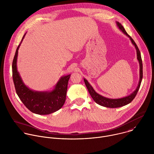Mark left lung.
<instances>
[{"instance_id":"1","label":"left lung","mask_w":154,"mask_h":154,"mask_svg":"<svg viewBox=\"0 0 154 154\" xmlns=\"http://www.w3.org/2000/svg\"><path fill=\"white\" fill-rule=\"evenodd\" d=\"M117 25L118 26V27L119 28V29L125 34H126L128 37H129L130 40H131V42L132 43V44L135 46V49L137 50V59L139 62V64H140V81L138 85V86L137 88V89L134 91V92H133V93H132L131 95L123 97V98H116V99H112V98H108L105 97H103L100 95V94H97L94 89H93V88L91 86V85L88 83V82L84 79V82L85 83L86 85V86L91 95V96L92 97V98H93V100L95 101V103H97V104H98L99 105H101L102 106H105L106 108H119V107H122L123 106H125L129 103H130L134 99V98L135 97L140 85H141V82L143 79V64H142V60H141V54H140V51L137 46V45H136L135 42H134V40L132 39V38L126 32V31H125L124 27L122 25V24L120 23H119V22H117Z\"/></svg>"}]
</instances>
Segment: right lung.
<instances>
[{
  "label": "right lung",
  "mask_w": 154,
  "mask_h": 154,
  "mask_svg": "<svg viewBox=\"0 0 154 154\" xmlns=\"http://www.w3.org/2000/svg\"><path fill=\"white\" fill-rule=\"evenodd\" d=\"M25 35V34L16 49L12 64L13 79L16 93L24 105L32 112L39 115L53 113L59 110L65 103L71 74L61 77L51 91L37 92L29 89L23 83L17 69L18 49Z\"/></svg>",
  "instance_id": "right-lung-1"
}]
</instances>
